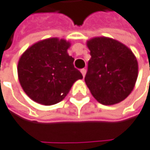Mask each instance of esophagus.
<instances>
[{"instance_id": "34e87169", "label": "esophagus", "mask_w": 150, "mask_h": 150, "mask_svg": "<svg viewBox=\"0 0 150 150\" xmlns=\"http://www.w3.org/2000/svg\"><path fill=\"white\" fill-rule=\"evenodd\" d=\"M81 73H82V74H83V76L84 77V76H85V74H86V69H84V68L81 69Z\"/></svg>"}]
</instances>
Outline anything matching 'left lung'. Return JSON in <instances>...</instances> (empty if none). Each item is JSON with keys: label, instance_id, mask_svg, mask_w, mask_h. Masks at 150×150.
<instances>
[{"label": "left lung", "instance_id": "left-lung-1", "mask_svg": "<svg viewBox=\"0 0 150 150\" xmlns=\"http://www.w3.org/2000/svg\"><path fill=\"white\" fill-rule=\"evenodd\" d=\"M91 59L84 81L93 97L103 105L119 103L128 97L138 77V62L122 42L95 37L87 41Z\"/></svg>", "mask_w": 150, "mask_h": 150}]
</instances>
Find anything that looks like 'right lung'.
<instances>
[{
  "label": "right lung",
  "instance_id": "1",
  "mask_svg": "<svg viewBox=\"0 0 150 150\" xmlns=\"http://www.w3.org/2000/svg\"><path fill=\"white\" fill-rule=\"evenodd\" d=\"M70 42L49 38L29 47L18 64V80L24 91L34 101L54 105L61 101L74 83L83 78L68 55Z\"/></svg>",
  "mask_w": 150,
  "mask_h": 150
}]
</instances>
